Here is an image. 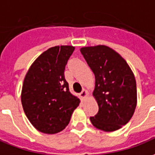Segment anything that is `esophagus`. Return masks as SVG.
I'll return each mask as SVG.
<instances>
[{
    "label": "esophagus",
    "mask_w": 155,
    "mask_h": 155,
    "mask_svg": "<svg viewBox=\"0 0 155 155\" xmlns=\"http://www.w3.org/2000/svg\"><path fill=\"white\" fill-rule=\"evenodd\" d=\"M80 96H81V98L82 100H84V99H85L86 97H88L89 96V92L85 90V89H84V90H82V91H81V94H80Z\"/></svg>",
    "instance_id": "1"
}]
</instances>
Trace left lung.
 I'll return each mask as SVG.
<instances>
[{
  "label": "left lung",
  "mask_w": 155,
  "mask_h": 155,
  "mask_svg": "<svg viewBox=\"0 0 155 155\" xmlns=\"http://www.w3.org/2000/svg\"><path fill=\"white\" fill-rule=\"evenodd\" d=\"M81 52L96 79L92 95L99 110L90 120L100 130H118L130 121L137 106L134 73L126 60L108 46L82 47Z\"/></svg>",
  "instance_id": "8db88e82"
}]
</instances>
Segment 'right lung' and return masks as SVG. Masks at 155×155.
<instances>
[{
    "label": "right lung",
    "mask_w": 155,
    "mask_h": 155,
    "mask_svg": "<svg viewBox=\"0 0 155 155\" xmlns=\"http://www.w3.org/2000/svg\"><path fill=\"white\" fill-rule=\"evenodd\" d=\"M74 46H54L37 58L25 75L21 93L22 107L37 130L54 134L69 124L81 102L69 91L64 69Z\"/></svg>",
    "instance_id": "add662e5"
}]
</instances>
